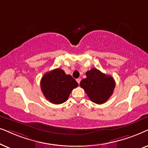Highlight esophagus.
I'll return each mask as SVG.
<instances>
[{
  "mask_svg": "<svg viewBox=\"0 0 148 148\" xmlns=\"http://www.w3.org/2000/svg\"><path fill=\"white\" fill-rule=\"evenodd\" d=\"M76 81H77V82L78 84H80V78H77V79H76Z\"/></svg>",
  "mask_w": 148,
  "mask_h": 148,
  "instance_id": "1",
  "label": "esophagus"
}]
</instances>
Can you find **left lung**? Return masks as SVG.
Segmentation results:
<instances>
[{
    "label": "left lung",
    "instance_id": "1",
    "mask_svg": "<svg viewBox=\"0 0 148 148\" xmlns=\"http://www.w3.org/2000/svg\"><path fill=\"white\" fill-rule=\"evenodd\" d=\"M86 76V78L81 80L80 85L86 92L90 101L97 104L107 101L115 88L114 78L96 68L87 71Z\"/></svg>",
    "mask_w": 148,
    "mask_h": 148
}]
</instances>
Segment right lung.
Returning a JSON list of instances; mask_svg holds the SVG:
<instances>
[{"label": "right lung", "instance_id": "right-lung-1", "mask_svg": "<svg viewBox=\"0 0 148 148\" xmlns=\"http://www.w3.org/2000/svg\"><path fill=\"white\" fill-rule=\"evenodd\" d=\"M75 79L60 68L47 72L40 80L41 90L51 103L60 104L68 100L74 88L78 86Z\"/></svg>", "mask_w": 148, "mask_h": 148}]
</instances>
